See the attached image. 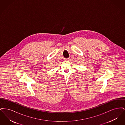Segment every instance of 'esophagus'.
<instances>
[{"label": "esophagus", "mask_w": 125, "mask_h": 125, "mask_svg": "<svg viewBox=\"0 0 125 125\" xmlns=\"http://www.w3.org/2000/svg\"><path fill=\"white\" fill-rule=\"evenodd\" d=\"M64 60H65V61H69V58H67V59H64Z\"/></svg>", "instance_id": "1"}]
</instances>
